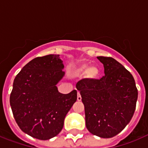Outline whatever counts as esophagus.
Here are the masks:
<instances>
[{
  "instance_id": "esophagus-1",
  "label": "esophagus",
  "mask_w": 148,
  "mask_h": 148,
  "mask_svg": "<svg viewBox=\"0 0 148 148\" xmlns=\"http://www.w3.org/2000/svg\"><path fill=\"white\" fill-rule=\"evenodd\" d=\"M77 100L82 101V96H81L80 92H78V95H77Z\"/></svg>"
}]
</instances>
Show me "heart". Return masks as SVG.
Returning <instances> with one entry per match:
<instances>
[{
    "label": "heart",
    "instance_id": "b5f03b06",
    "mask_svg": "<svg viewBox=\"0 0 148 148\" xmlns=\"http://www.w3.org/2000/svg\"><path fill=\"white\" fill-rule=\"evenodd\" d=\"M77 73L81 75L84 73V76L87 80L94 81L100 76L101 70L96 65L88 66L87 64H82L77 68Z\"/></svg>",
    "mask_w": 148,
    "mask_h": 148
}]
</instances>
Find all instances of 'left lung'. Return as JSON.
<instances>
[{
    "label": "left lung",
    "mask_w": 148,
    "mask_h": 148,
    "mask_svg": "<svg viewBox=\"0 0 148 148\" xmlns=\"http://www.w3.org/2000/svg\"><path fill=\"white\" fill-rule=\"evenodd\" d=\"M104 75L94 81L84 78L76 84L84 105L86 127L101 138H112L133 117L138 90L131 73L111 57L99 56Z\"/></svg>",
    "instance_id": "8db88e82"
}]
</instances>
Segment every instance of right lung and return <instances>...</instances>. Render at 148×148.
Wrapping results in <instances>:
<instances>
[{"label":"right lung","mask_w":148,"mask_h":148,"mask_svg":"<svg viewBox=\"0 0 148 148\" xmlns=\"http://www.w3.org/2000/svg\"><path fill=\"white\" fill-rule=\"evenodd\" d=\"M59 55L37 57L22 68L13 82L10 102L21 130L33 138L47 140L62 130L66 113L77 100L75 90L58 92L64 75Z\"/></svg>","instance_id":"right-lung-1"}]
</instances>
